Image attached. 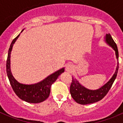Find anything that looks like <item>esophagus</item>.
Listing matches in <instances>:
<instances>
[{
	"label": "esophagus",
	"instance_id": "obj_1",
	"mask_svg": "<svg viewBox=\"0 0 123 123\" xmlns=\"http://www.w3.org/2000/svg\"><path fill=\"white\" fill-rule=\"evenodd\" d=\"M74 65H72V64L69 63L66 65L65 70L68 73H72L74 71Z\"/></svg>",
	"mask_w": 123,
	"mask_h": 123
}]
</instances>
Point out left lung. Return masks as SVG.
<instances>
[{
    "instance_id": "8db88e82",
    "label": "left lung",
    "mask_w": 123,
    "mask_h": 123,
    "mask_svg": "<svg viewBox=\"0 0 123 123\" xmlns=\"http://www.w3.org/2000/svg\"><path fill=\"white\" fill-rule=\"evenodd\" d=\"M105 41L106 44L115 51V55L117 60L118 61V50L117 45L110 34H106L105 37ZM119 68V62H117V67L113 76L105 84L97 90H91L87 89L79 83L78 79L72 77V82L70 86V93L74 100L81 105L93 104L98 102L108 93L110 88L112 86L115 79L117 78V73Z\"/></svg>"
}]
</instances>
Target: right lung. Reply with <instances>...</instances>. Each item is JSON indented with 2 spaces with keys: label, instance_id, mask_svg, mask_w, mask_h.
Returning a JSON list of instances; mask_svg holds the SVG:
<instances>
[{
  "label": "right lung",
  "instance_id": "obj_1",
  "mask_svg": "<svg viewBox=\"0 0 123 123\" xmlns=\"http://www.w3.org/2000/svg\"><path fill=\"white\" fill-rule=\"evenodd\" d=\"M24 29H23L22 31ZM21 31V32H22ZM20 34L13 40L8 49V56L6 60V73L10 83L16 95L23 100L28 103L37 104L43 102L48 98L50 93V87L61 74L65 71L62 68L47 77L42 81L33 84H25L19 83L15 79L10 69V56L13 46Z\"/></svg>",
  "mask_w": 123,
  "mask_h": 123
}]
</instances>
